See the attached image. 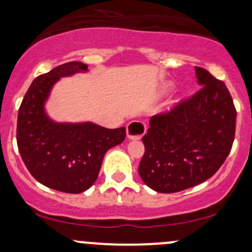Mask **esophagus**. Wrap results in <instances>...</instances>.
Here are the masks:
<instances>
[{
    "instance_id": "34e87169",
    "label": "esophagus",
    "mask_w": 252,
    "mask_h": 252,
    "mask_svg": "<svg viewBox=\"0 0 252 252\" xmlns=\"http://www.w3.org/2000/svg\"><path fill=\"white\" fill-rule=\"evenodd\" d=\"M127 137L129 139H140L147 132V126L143 121L133 120L127 125Z\"/></svg>"
}]
</instances>
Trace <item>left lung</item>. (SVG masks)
I'll return each mask as SVG.
<instances>
[{"label":"left lung","mask_w":252,"mask_h":252,"mask_svg":"<svg viewBox=\"0 0 252 252\" xmlns=\"http://www.w3.org/2000/svg\"><path fill=\"white\" fill-rule=\"evenodd\" d=\"M202 88L169 112L151 116L142 138L138 172L153 190L179 192L212 178L228 156L235 134L233 99L222 80L194 67Z\"/></svg>","instance_id":"8db88e82"}]
</instances>
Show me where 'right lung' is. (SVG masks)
I'll use <instances>...</instances> for the list:
<instances>
[{"instance_id":"add662e5","label":"right lung","mask_w":252,"mask_h":252,"mask_svg":"<svg viewBox=\"0 0 252 252\" xmlns=\"http://www.w3.org/2000/svg\"><path fill=\"white\" fill-rule=\"evenodd\" d=\"M88 71L83 62H67L38 75L24 96L18 113L19 153L32 177L47 188L80 193L98 177L104 154L120 144L126 128L85 124H56L44 113V101L60 77Z\"/></svg>"}]
</instances>
